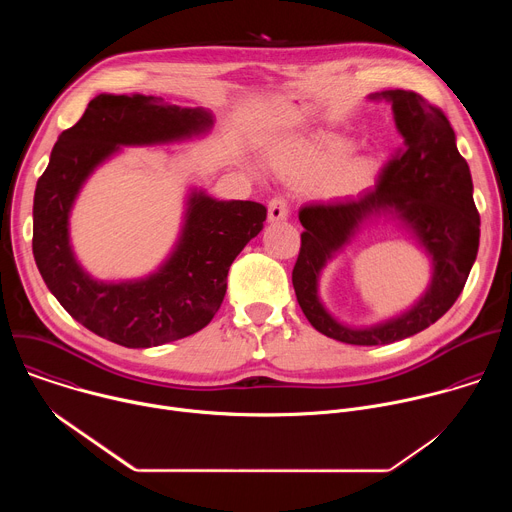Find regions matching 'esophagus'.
<instances>
[{"instance_id": "1", "label": "esophagus", "mask_w": 512, "mask_h": 512, "mask_svg": "<svg viewBox=\"0 0 512 512\" xmlns=\"http://www.w3.org/2000/svg\"><path fill=\"white\" fill-rule=\"evenodd\" d=\"M287 200L283 196H275L269 200V206H267V216L271 223H277V221H285L287 218Z\"/></svg>"}]
</instances>
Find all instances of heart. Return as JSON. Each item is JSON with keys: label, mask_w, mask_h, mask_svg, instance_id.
I'll return each instance as SVG.
<instances>
[{"label": "heart", "mask_w": 512, "mask_h": 512, "mask_svg": "<svg viewBox=\"0 0 512 512\" xmlns=\"http://www.w3.org/2000/svg\"><path fill=\"white\" fill-rule=\"evenodd\" d=\"M352 143L342 137H296L285 139L269 150V162L281 174L302 178L318 174L342 156H346ZM379 174V160L371 154L356 156L338 166L330 178V192L334 194H354L369 188Z\"/></svg>", "instance_id": "heart-1"}]
</instances>
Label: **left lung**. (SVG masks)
<instances>
[{
    "instance_id": "1",
    "label": "left lung",
    "mask_w": 512,
    "mask_h": 512,
    "mask_svg": "<svg viewBox=\"0 0 512 512\" xmlns=\"http://www.w3.org/2000/svg\"><path fill=\"white\" fill-rule=\"evenodd\" d=\"M393 103L401 145L383 166L375 188L336 202L300 210L302 247L291 271L296 298L308 322L328 338L356 346L391 344L440 320L458 300L480 241V214L472 198V176L456 148V133L440 107L415 91L373 95ZM379 209H393L414 229L434 261L426 296L403 317L352 331L338 325L317 298V275L325 261Z\"/></svg>"
}]
</instances>
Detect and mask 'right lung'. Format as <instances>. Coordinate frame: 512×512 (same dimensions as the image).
<instances>
[{
    "label": "right lung",
    "mask_w": 512,
    "mask_h": 512,
    "mask_svg": "<svg viewBox=\"0 0 512 512\" xmlns=\"http://www.w3.org/2000/svg\"><path fill=\"white\" fill-rule=\"evenodd\" d=\"M210 125L206 111L158 97L99 95L54 143L36 184L32 251L54 298L91 332L127 348H150L202 330L221 308L231 263L263 229L267 208L259 202L194 192L174 255L141 281H95L68 245V212L79 188L119 145L174 141Z\"/></svg>",
    "instance_id": "obj_1"
}]
</instances>
